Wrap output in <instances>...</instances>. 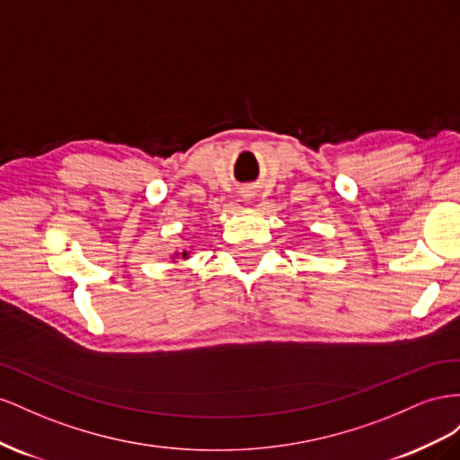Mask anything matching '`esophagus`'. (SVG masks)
Segmentation results:
<instances>
[{
  "label": "esophagus",
  "instance_id": "1",
  "mask_svg": "<svg viewBox=\"0 0 460 460\" xmlns=\"http://www.w3.org/2000/svg\"><path fill=\"white\" fill-rule=\"evenodd\" d=\"M244 200H251V194H244Z\"/></svg>",
  "mask_w": 460,
  "mask_h": 460
}]
</instances>
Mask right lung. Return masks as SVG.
Listing matches in <instances>:
<instances>
[{
    "instance_id": "right-lung-1",
    "label": "right lung",
    "mask_w": 460,
    "mask_h": 460,
    "mask_svg": "<svg viewBox=\"0 0 460 460\" xmlns=\"http://www.w3.org/2000/svg\"><path fill=\"white\" fill-rule=\"evenodd\" d=\"M190 251H192V248H190ZM190 251H181V252H179V251H175V252L172 254V260H173V261H175L177 258H182V260H189V258H190Z\"/></svg>"
}]
</instances>
